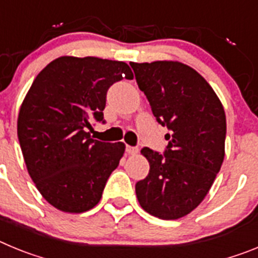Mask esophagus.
I'll return each instance as SVG.
<instances>
[{
	"label": "esophagus",
	"instance_id": "34e87169",
	"mask_svg": "<svg viewBox=\"0 0 258 258\" xmlns=\"http://www.w3.org/2000/svg\"><path fill=\"white\" fill-rule=\"evenodd\" d=\"M138 147H133V146H126V152L129 155H137L138 154Z\"/></svg>",
	"mask_w": 258,
	"mask_h": 258
}]
</instances>
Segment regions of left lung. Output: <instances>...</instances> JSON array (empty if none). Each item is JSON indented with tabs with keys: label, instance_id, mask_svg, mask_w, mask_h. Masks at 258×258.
<instances>
[{
	"label": "left lung",
	"instance_id": "1",
	"mask_svg": "<svg viewBox=\"0 0 258 258\" xmlns=\"http://www.w3.org/2000/svg\"><path fill=\"white\" fill-rule=\"evenodd\" d=\"M157 122L168 126L160 155L149 147V175L137 182L141 207L161 220L187 216L204 200L225 157L226 115L207 80L177 60L131 63Z\"/></svg>",
	"mask_w": 258,
	"mask_h": 258
}]
</instances>
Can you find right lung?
Returning <instances> with one entry per match:
<instances>
[{
	"mask_svg": "<svg viewBox=\"0 0 258 258\" xmlns=\"http://www.w3.org/2000/svg\"><path fill=\"white\" fill-rule=\"evenodd\" d=\"M131 67L97 56H59L36 76L18 116L27 170L45 200L66 213H83L102 198L125 152L122 142L93 140L90 121L103 120L107 90Z\"/></svg>",
	"mask_w": 258,
	"mask_h": 258,
	"instance_id": "right-lung-1",
	"label": "right lung"
}]
</instances>
